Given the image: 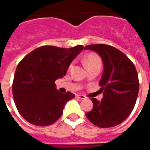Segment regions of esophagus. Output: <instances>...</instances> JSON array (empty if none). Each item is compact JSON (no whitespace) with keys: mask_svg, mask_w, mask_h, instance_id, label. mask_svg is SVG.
I'll return each instance as SVG.
<instances>
[{"mask_svg":"<svg viewBox=\"0 0 150 150\" xmlns=\"http://www.w3.org/2000/svg\"><path fill=\"white\" fill-rule=\"evenodd\" d=\"M76 97H78L79 99H81V100H84V99H86V96H83V95H76Z\"/></svg>","mask_w":150,"mask_h":150,"instance_id":"esophagus-1","label":"esophagus"}]
</instances>
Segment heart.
I'll return each instance as SVG.
<instances>
[{
    "label": "heart",
    "instance_id": "b5f03b06",
    "mask_svg": "<svg viewBox=\"0 0 150 150\" xmlns=\"http://www.w3.org/2000/svg\"><path fill=\"white\" fill-rule=\"evenodd\" d=\"M83 62H84L85 66L86 67L87 69L90 68H94V67L100 68L101 64H102L101 58L98 54H95V53H90V54H87L83 59Z\"/></svg>",
    "mask_w": 150,
    "mask_h": 150
}]
</instances>
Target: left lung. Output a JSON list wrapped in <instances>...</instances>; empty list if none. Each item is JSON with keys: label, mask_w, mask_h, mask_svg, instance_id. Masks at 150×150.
<instances>
[{"label": "left lung", "mask_w": 150, "mask_h": 150, "mask_svg": "<svg viewBox=\"0 0 150 150\" xmlns=\"http://www.w3.org/2000/svg\"><path fill=\"white\" fill-rule=\"evenodd\" d=\"M85 50L97 53L103 64L99 82L103 99H91L93 110L86 116L100 128L118 125L130 115L137 100L139 83L135 65L125 54L110 45H88Z\"/></svg>", "instance_id": "1"}]
</instances>
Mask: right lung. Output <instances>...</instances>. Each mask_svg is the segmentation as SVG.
I'll list each match as a JSON object with an SVG mask.
<instances>
[{
    "instance_id": "obj_1",
    "label": "right lung",
    "mask_w": 150,
    "mask_h": 150,
    "mask_svg": "<svg viewBox=\"0 0 150 150\" xmlns=\"http://www.w3.org/2000/svg\"><path fill=\"white\" fill-rule=\"evenodd\" d=\"M83 49L82 45L68 49L43 46L20 61L12 93L16 107L25 120L37 126L50 125L58 120L66 103L75 95L60 93L54 82L66 75L71 61Z\"/></svg>"
}]
</instances>
